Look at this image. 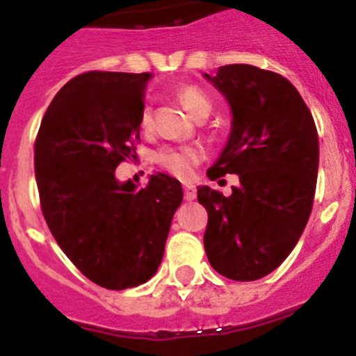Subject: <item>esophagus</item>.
Returning a JSON list of instances; mask_svg holds the SVG:
<instances>
[{
	"mask_svg": "<svg viewBox=\"0 0 356 356\" xmlns=\"http://www.w3.org/2000/svg\"><path fill=\"white\" fill-rule=\"evenodd\" d=\"M184 193H185V200L193 201L196 197V187L193 184H184Z\"/></svg>",
	"mask_w": 356,
	"mask_h": 356,
	"instance_id": "34e87169",
	"label": "esophagus"
}]
</instances>
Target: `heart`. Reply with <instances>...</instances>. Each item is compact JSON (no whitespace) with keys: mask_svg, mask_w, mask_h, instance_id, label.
Listing matches in <instances>:
<instances>
[{"mask_svg":"<svg viewBox=\"0 0 356 356\" xmlns=\"http://www.w3.org/2000/svg\"><path fill=\"white\" fill-rule=\"evenodd\" d=\"M176 94H178L181 105L188 110V114L193 118L197 119L200 115L210 114L212 99L205 90H201L196 85H184ZM151 121H153V108L146 103L139 114L140 130H149ZM201 159H203V149L197 146H162L153 155V160L160 169L171 172L178 178L191 176V172L201 162Z\"/></svg>","mask_w":356,"mask_h":356,"instance_id":"heart-1","label":"heart"}]
</instances>
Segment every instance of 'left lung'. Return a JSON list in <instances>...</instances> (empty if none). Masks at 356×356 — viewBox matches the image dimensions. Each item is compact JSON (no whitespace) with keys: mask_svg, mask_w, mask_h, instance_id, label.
<instances>
[{"mask_svg":"<svg viewBox=\"0 0 356 356\" xmlns=\"http://www.w3.org/2000/svg\"><path fill=\"white\" fill-rule=\"evenodd\" d=\"M232 108L228 143L210 180L237 175L228 197L209 185L207 257L219 275L253 282L273 273L300 241L312 212L319 169L316 122L294 85L278 72L229 64L205 74Z\"/></svg>","mask_w":356,"mask_h":356,"instance_id":"1","label":"left lung"}]
</instances>
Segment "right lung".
<instances>
[{
	"label": "right lung",
	"mask_w": 356,
	"mask_h": 356,
	"mask_svg": "<svg viewBox=\"0 0 356 356\" xmlns=\"http://www.w3.org/2000/svg\"><path fill=\"white\" fill-rule=\"evenodd\" d=\"M149 72L89 71L53 97L35 139L40 209L58 246L90 282L110 291L155 275L180 181L156 172L146 187L118 181L135 153Z\"/></svg>",
	"instance_id": "add662e5"
}]
</instances>
